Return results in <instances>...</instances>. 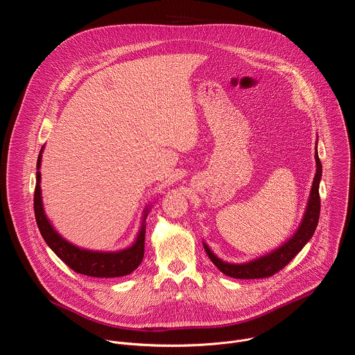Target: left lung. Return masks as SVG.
Segmentation results:
<instances>
[{"label":"left lung","instance_id":"1","mask_svg":"<svg viewBox=\"0 0 355 355\" xmlns=\"http://www.w3.org/2000/svg\"><path fill=\"white\" fill-rule=\"evenodd\" d=\"M316 159V175L313 180L311 196H309V204L303 216V220L297 229V232L279 248L274 250L270 254L260 257L254 261H250L245 264H229L218 259L214 252L209 250L207 244H204L205 251L211 261L227 277L237 278V279H257V278H268L274 274H277L279 270H282L288 263L297 254V252L303 248L313 236L319 216H320V195H319V182L322 178V163L319 160L318 151L315 155Z\"/></svg>","mask_w":355,"mask_h":355}]
</instances>
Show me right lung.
I'll return each instance as SVG.
<instances>
[{"mask_svg":"<svg viewBox=\"0 0 355 355\" xmlns=\"http://www.w3.org/2000/svg\"><path fill=\"white\" fill-rule=\"evenodd\" d=\"M40 157H42V150L37 157V164H36L37 170L40 168ZM39 184H40V173L36 171V187H35V195H33L35 219L42 237L64 264H67L73 271L78 274L95 277V278L125 277L133 272L139 267L144 256V234H146L144 220L141 223L136 241L133 243L132 247L126 250H121L116 252H101V251L98 252V251L78 248L71 243L66 241L60 234H58V232L47 220L43 211V205H42V195H40ZM144 212L147 214V211ZM146 216L147 215H144V219Z\"/></svg>","mask_w":355,"mask_h":355,"instance_id":"1","label":"right lung"}]
</instances>
